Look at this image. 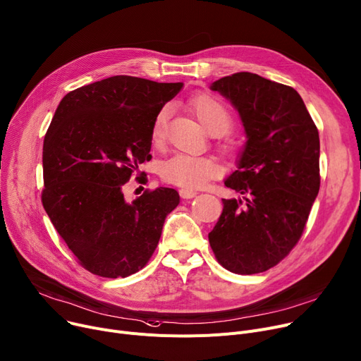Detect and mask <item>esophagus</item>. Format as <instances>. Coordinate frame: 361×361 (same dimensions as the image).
<instances>
[{
  "label": "esophagus",
  "mask_w": 361,
  "mask_h": 361,
  "mask_svg": "<svg viewBox=\"0 0 361 361\" xmlns=\"http://www.w3.org/2000/svg\"><path fill=\"white\" fill-rule=\"evenodd\" d=\"M180 196H181L183 199H193V197L197 196V191L190 190V188H181V190H180Z\"/></svg>",
  "instance_id": "34e87169"
}]
</instances>
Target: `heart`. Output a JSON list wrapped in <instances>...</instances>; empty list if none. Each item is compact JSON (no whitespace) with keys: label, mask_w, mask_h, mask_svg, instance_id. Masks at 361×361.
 I'll use <instances>...</instances> for the list:
<instances>
[{"label":"heart","mask_w":361,"mask_h":361,"mask_svg":"<svg viewBox=\"0 0 361 361\" xmlns=\"http://www.w3.org/2000/svg\"><path fill=\"white\" fill-rule=\"evenodd\" d=\"M190 110L196 114L202 126L210 135H224L232 126V116L222 102L212 95H199L190 100ZM170 116V106L158 110L151 129L154 142L162 140ZM222 170L219 161L209 155H193L178 152L166 158L161 164V177L166 181L184 188H200L209 180L214 178Z\"/></svg>","instance_id":"1"}]
</instances>
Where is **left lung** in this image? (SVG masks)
<instances>
[{"label": "left lung", "instance_id": "obj_1", "mask_svg": "<svg viewBox=\"0 0 361 361\" xmlns=\"http://www.w3.org/2000/svg\"><path fill=\"white\" fill-rule=\"evenodd\" d=\"M241 118L247 142L209 233L222 266L236 274L274 267L298 244L319 191V135L299 92L251 72L212 82Z\"/></svg>", "mask_w": 361, "mask_h": 361}]
</instances>
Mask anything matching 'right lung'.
<instances>
[{
  "label": "right lung",
  "mask_w": 361,
  "mask_h": 361,
  "mask_svg": "<svg viewBox=\"0 0 361 361\" xmlns=\"http://www.w3.org/2000/svg\"><path fill=\"white\" fill-rule=\"evenodd\" d=\"M183 82L116 75L68 92L43 142V207L80 264L102 277H128L149 261L174 188L126 202L123 185L149 161L152 122Z\"/></svg>",
  "instance_id": "1"
}]
</instances>
